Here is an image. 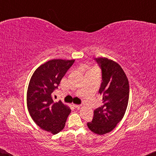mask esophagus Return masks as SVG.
Instances as JSON below:
<instances>
[{
	"label": "esophagus",
	"mask_w": 156,
	"mask_h": 156,
	"mask_svg": "<svg viewBox=\"0 0 156 156\" xmlns=\"http://www.w3.org/2000/svg\"><path fill=\"white\" fill-rule=\"evenodd\" d=\"M73 106L76 108H80L82 106H81V105H76V104H73Z\"/></svg>",
	"instance_id": "1"
}]
</instances>
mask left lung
<instances>
[{
  "instance_id": "8db88e82",
  "label": "left lung",
  "mask_w": 156,
  "mask_h": 156,
  "mask_svg": "<svg viewBox=\"0 0 156 156\" xmlns=\"http://www.w3.org/2000/svg\"><path fill=\"white\" fill-rule=\"evenodd\" d=\"M95 60L102 72V82L99 93L103 105L94 112L91 122L87 126L91 131L103 135L112 131L120 122L126 111L129 98V80L118 63L106 57Z\"/></svg>"
}]
</instances>
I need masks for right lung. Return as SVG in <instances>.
I'll list each match as a JSON object with an SVG mask.
<instances>
[{
	"label": "right lung",
	"instance_id": "obj_1",
	"mask_svg": "<svg viewBox=\"0 0 156 156\" xmlns=\"http://www.w3.org/2000/svg\"><path fill=\"white\" fill-rule=\"evenodd\" d=\"M74 62V59H51L37 67L30 80L27 91L30 115L38 126L52 134L64 129L71 112L61 101L54 102L52 92Z\"/></svg>",
	"mask_w": 156,
	"mask_h": 156
}]
</instances>
